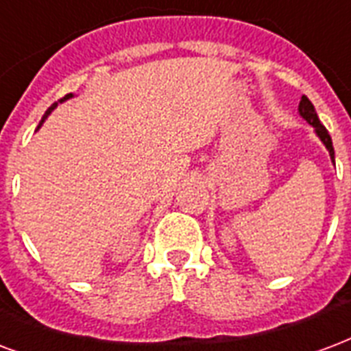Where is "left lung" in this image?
I'll return each instance as SVG.
<instances>
[{"label":"left lung","mask_w":351,"mask_h":351,"mask_svg":"<svg viewBox=\"0 0 351 351\" xmlns=\"http://www.w3.org/2000/svg\"><path fill=\"white\" fill-rule=\"evenodd\" d=\"M298 110H300V116H302L304 120H307V122H309L311 125L315 128V133L320 136V141L324 142V146L328 147L329 157H331V160L335 162V149H333V142H331V136H329L328 129L324 128L322 123H320V120H318V114H316L315 105L311 104L309 97L302 96V101H300V107H298Z\"/></svg>","instance_id":"left-lung-1"}]
</instances>
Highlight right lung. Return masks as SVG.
Returning <instances> with one entry per match:
<instances>
[{"label": "right lung", "mask_w": 351, "mask_h": 351, "mask_svg": "<svg viewBox=\"0 0 351 351\" xmlns=\"http://www.w3.org/2000/svg\"><path fill=\"white\" fill-rule=\"evenodd\" d=\"M70 97H72V94H66V96L62 97V99H59V101H55V104L51 105V107H49V109L46 110V114L42 116V120H40V123H38V128H40L42 123H44V120H46V118H47V114H49V112H51V110H53L55 107H57V105H59V104H62V101H66V99H70Z\"/></svg>", "instance_id": "right-lung-1"}]
</instances>
